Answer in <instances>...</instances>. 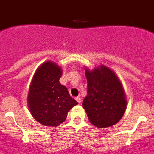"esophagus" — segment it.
Returning a JSON list of instances; mask_svg holds the SVG:
<instances>
[{
  "label": "esophagus",
  "instance_id": "34e87169",
  "mask_svg": "<svg viewBox=\"0 0 154 154\" xmlns=\"http://www.w3.org/2000/svg\"><path fill=\"white\" fill-rule=\"evenodd\" d=\"M75 100H76V101H77V102H78L79 103H81V102H82V99H81V98H80V97H76V98H75Z\"/></svg>",
  "mask_w": 154,
  "mask_h": 154
}]
</instances>
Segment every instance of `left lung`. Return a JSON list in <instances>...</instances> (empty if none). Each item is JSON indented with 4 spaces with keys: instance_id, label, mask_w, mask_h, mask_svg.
I'll return each mask as SVG.
<instances>
[{
    "instance_id": "1",
    "label": "left lung",
    "mask_w": 154,
    "mask_h": 154,
    "mask_svg": "<svg viewBox=\"0 0 154 154\" xmlns=\"http://www.w3.org/2000/svg\"><path fill=\"white\" fill-rule=\"evenodd\" d=\"M87 96L82 106L89 120L98 128L113 126L120 120L127 106L123 84L115 72L106 65L85 67Z\"/></svg>"
}]
</instances>
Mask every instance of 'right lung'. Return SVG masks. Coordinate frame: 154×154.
I'll use <instances>...</instances> for the list:
<instances>
[{"instance_id":"right-lung-1","label":"right lung","mask_w":154,"mask_h":154,"mask_svg":"<svg viewBox=\"0 0 154 154\" xmlns=\"http://www.w3.org/2000/svg\"><path fill=\"white\" fill-rule=\"evenodd\" d=\"M62 68L51 61L42 63L31 80L28 106L35 120L46 126H58L78 103L71 97L68 89L59 82Z\"/></svg>"}]
</instances>
